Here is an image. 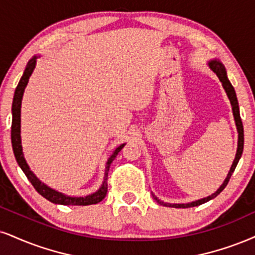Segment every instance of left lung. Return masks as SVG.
Returning <instances> with one entry per match:
<instances>
[{"label":"left lung","mask_w":255,"mask_h":255,"mask_svg":"<svg viewBox=\"0 0 255 255\" xmlns=\"http://www.w3.org/2000/svg\"><path fill=\"white\" fill-rule=\"evenodd\" d=\"M209 67L212 68V71L214 72V73L218 75L220 81L222 83V86H224V89L226 91V93H227L229 100H231V104H232V109H233V115H234V119H235V124H237V128H238V132H239V142H238V151H237V156H235V159L233 162V165H232L231 170L228 172V176L227 178H226L224 184L221 185V187L219 188L218 191H215L214 194L210 195L208 197H204L202 200H197L195 201V202H191V203H185V204H170V203H164L162 202V201H159L155 195H152L153 199H155L157 202L159 204H163V206L165 207H175V208H190V207H196V206H200V204L202 203H206L208 202L209 200L214 199V197L218 196V195L221 193L222 190L225 189L226 185L228 184L229 182V178H231L232 174H233L235 168H237L238 165V162L239 159H240L241 155H243V151H244V125H243V122H241V117H240V111H239V103H238V98H237V94H235V91H234V87L232 86L231 81L228 80L227 78V73H226V68L225 66L221 64V62L218 61V60H213L209 62Z\"/></svg>","instance_id":"left-lung-1"}]
</instances>
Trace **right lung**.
<instances>
[{
  "label": "right lung",
  "instance_id": "add662e5",
  "mask_svg": "<svg viewBox=\"0 0 255 255\" xmlns=\"http://www.w3.org/2000/svg\"><path fill=\"white\" fill-rule=\"evenodd\" d=\"M36 64V56H34L33 59H30L28 61L26 70L23 72V75H22L21 80L18 81V85L15 90L14 99H12V106H11V113H12V121H11V145H12V151H14L15 158H16V162L20 165L22 171L24 172V175L27 176V178L29 182L33 184V187L35 188V190L39 193L41 196H43L45 199L51 201L53 203L58 204H64V206H90V204H96L99 203L100 201L105 199L106 194H108V176H109V170L110 165L113 162V159L116 158V156L118 155V152L124 147L125 144H122L121 146L117 147L113 152V155L110 157L108 163H106V169H105V177H104L103 185L100 187L98 191L92 195H89V196L85 197H71L66 196V195L58 193V191L51 189L47 185L37 180L36 176L30 171L29 166L26 163V159H24L23 155H22V145H21V136H20V128H21V102L22 97H23L24 89H26L28 80H29L30 74L33 73L34 68H35Z\"/></svg>",
  "mask_w": 255,
  "mask_h": 255
}]
</instances>
